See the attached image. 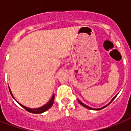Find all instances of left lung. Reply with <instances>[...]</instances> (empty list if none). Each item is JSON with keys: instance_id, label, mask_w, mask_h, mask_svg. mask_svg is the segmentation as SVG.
<instances>
[{"instance_id": "1", "label": "left lung", "mask_w": 131, "mask_h": 131, "mask_svg": "<svg viewBox=\"0 0 131 131\" xmlns=\"http://www.w3.org/2000/svg\"><path fill=\"white\" fill-rule=\"evenodd\" d=\"M116 96H117V95H116ZM116 96H114V97L113 98V99H112V101H110V103H109L107 104V105H106L105 106H103V107L98 108V109H94V108H92V107H89V106L86 105H85V104H84V103H82V102L80 101V100H79V99H78V102H79V103H80V105H82V106H84V107L87 108V109H89V110H102V109H103V108L106 107H107V105H110V104L111 103H112V101H113V100H114V99H115V98L116 97Z\"/></svg>"}]
</instances>
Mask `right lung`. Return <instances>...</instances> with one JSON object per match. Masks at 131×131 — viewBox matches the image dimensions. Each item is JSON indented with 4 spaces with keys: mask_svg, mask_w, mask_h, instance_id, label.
<instances>
[{
    "mask_svg": "<svg viewBox=\"0 0 131 131\" xmlns=\"http://www.w3.org/2000/svg\"><path fill=\"white\" fill-rule=\"evenodd\" d=\"M9 91H10V93H11V96H12V97L15 99V98H14V96H13V94H12V92H11V90H10V88H9ZM54 97H55V96H54V94H53V96H52V97L51 98V99L49 100V102L47 103H46L45 105L42 106V107H39V108H34V109H31V108H29V107H25V106H24L23 105H21V103H19V102H17L18 103H19V105L20 106H21L22 107L24 108L26 111H28V112H30V113H32V114H42V113H43V112H46L47 110H48L49 109V108L51 107V106L53 105V101H54Z\"/></svg>",
    "mask_w": 131,
    "mask_h": 131,
    "instance_id": "add662e5",
    "label": "right lung"
}]
</instances>
